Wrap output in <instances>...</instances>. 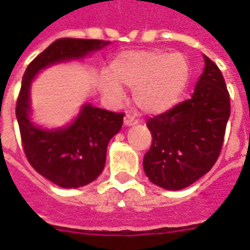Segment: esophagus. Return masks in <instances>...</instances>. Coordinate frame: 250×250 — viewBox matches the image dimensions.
Wrapping results in <instances>:
<instances>
[{"label": "esophagus", "mask_w": 250, "mask_h": 250, "mask_svg": "<svg viewBox=\"0 0 250 250\" xmlns=\"http://www.w3.org/2000/svg\"><path fill=\"white\" fill-rule=\"evenodd\" d=\"M123 125H125V127H130V125H138V120L135 119L134 116L125 115V119H123Z\"/></svg>", "instance_id": "34e87169"}]
</instances>
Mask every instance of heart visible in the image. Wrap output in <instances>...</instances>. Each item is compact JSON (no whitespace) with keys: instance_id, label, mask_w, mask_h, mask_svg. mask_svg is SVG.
<instances>
[{"instance_id":"b5f03b06","label":"heart","mask_w":250,"mask_h":250,"mask_svg":"<svg viewBox=\"0 0 250 250\" xmlns=\"http://www.w3.org/2000/svg\"><path fill=\"white\" fill-rule=\"evenodd\" d=\"M112 79H103L102 91L112 101L123 97L120 84L132 90V99L147 114L171 110L186 91L191 66L182 53L132 50L116 57L110 64Z\"/></svg>"}]
</instances>
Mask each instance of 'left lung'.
Returning a JSON list of instances; mask_svg holds the SVG:
<instances>
[{
    "label": "left lung",
    "mask_w": 250,
    "mask_h": 250,
    "mask_svg": "<svg viewBox=\"0 0 250 250\" xmlns=\"http://www.w3.org/2000/svg\"><path fill=\"white\" fill-rule=\"evenodd\" d=\"M204 70L191 99L151 118L152 144L143 168L155 186L179 191L213 167L223 147L230 99L220 68L204 55Z\"/></svg>",
    "instance_id": "1"
}]
</instances>
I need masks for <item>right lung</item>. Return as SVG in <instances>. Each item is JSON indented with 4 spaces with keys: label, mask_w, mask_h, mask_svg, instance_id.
<instances>
[{
    "label": "right lung",
    "mask_w": 250,
    "mask_h": 250,
    "mask_svg": "<svg viewBox=\"0 0 250 250\" xmlns=\"http://www.w3.org/2000/svg\"><path fill=\"white\" fill-rule=\"evenodd\" d=\"M110 45L108 41L61 38L43 50L23 74L16 116L27 160L40 175L62 188H79L97 179L106 164L107 146L123 125L122 112L84 103L67 125L45 128L31 122L30 88L53 64L81 61Z\"/></svg>",
    "instance_id": "obj_1"
}]
</instances>
